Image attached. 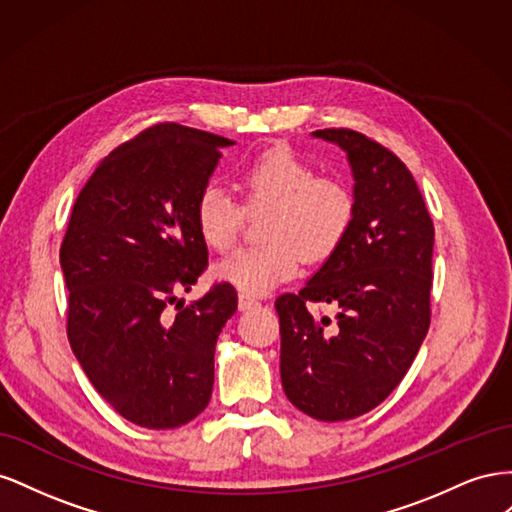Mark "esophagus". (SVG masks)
<instances>
[{
    "label": "esophagus",
    "instance_id": "34e87169",
    "mask_svg": "<svg viewBox=\"0 0 512 512\" xmlns=\"http://www.w3.org/2000/svg\"><path fill=\"white\" fill-rule=\"evenodd\" d=\"M260 303H258V299H254V297H250V294H239V309L241 312H247V309H254V307H258Z\"/></svg>",
    "mask_w": 512,
    "mask_h": 512
}]
</instances>
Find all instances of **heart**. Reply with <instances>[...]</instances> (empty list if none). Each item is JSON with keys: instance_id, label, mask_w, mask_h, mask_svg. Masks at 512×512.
Instances as JSON below:
<instances>
[{"instance_id": "obj_1", "label": "heart", "mask_w": 512, "mask_h": 512, "mask_svg": "<svg viewBox=\"0 0 512 512\" xmlns=\"http://www.w3.org/2000/svg\"><path fill=\"white\" fill-rule=\"evenodd\" d=\"M247 207L271 205L265 220V243L239 247L218 262L213 275L243 294H267L292 280L299 256L307 262L329 258L354 220V198L346 185L322 177L288 147H275L247 164L241 175ZM200 239L215 252L235 245L243 224V207L218 183H207L194 203Z\"/></svg>"}]
</instances>
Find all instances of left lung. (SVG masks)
<instances>
[{
	"label": "left lung",
	"instance_id": "1",
	"mask_svg": "<svg viewBox=\"0 0 512 512\" xmlns=\"http://www.w3.org/2000/svg\"><path fill=\"white\" fill-rule=\"evenodd\" d=\"M346 151L354 220L299 294L275 301L286 397L318 421H348L393 393L429 329L433 222L393 151L346 128L312 132ZM307 302L338 307L333 323Z\"/></svg>",
	"mask_w": 512,
	"mask_h": 512
}]
</instances>
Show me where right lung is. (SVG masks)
I'll return each mask as SVG.
<instances>
[{
  "label": "right lung",
  "instance_id": "add662e5",
  "mask_svg": "<svg viewBox=\"0 0 512 512\" xmlns=\"http://www.w3.org/2000/svg\"><path fill=\"white\" fill-rule=\"evenodd\" d=\"M230 145L158 123L108 153L74 203L59 250L68 339L96 391L134 425L181 427L211 399L215 344L237 292L215 284L190 305L177 294L207 267L194 203Z\"/></svg>",
  "mask_w": 512,
  "mask_h": 512
}]
</instances>
